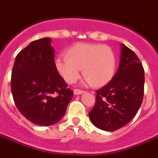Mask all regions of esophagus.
<instances>
[{"instance_id":"esophagus-1","label":"esophagus","mask_w":158,"mask_h":158,"mask_svg":"<svg viewBox=\"0 0 158 158\" xmlns=\"http://www.w3.org/2000/svg\"><path fill=\"white\" fill-rule=\"evenodd\" d=\"M84 91L82 90H79V89H75L74 90V94L75 95H81V94H83Z\"/></svg>"}]
</instances>
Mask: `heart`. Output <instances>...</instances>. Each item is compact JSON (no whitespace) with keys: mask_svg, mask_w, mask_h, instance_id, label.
Wrapping results in <instances>:
<instances>
[{"mask_svg":"<svg viewBox=\"0 0 158 158\" xmlns=\"http://www.w3.org/2000/svg\"><path fill=\"white\" fill-rule=\"evenodd\" d=\"M64 57L56 60V69L68 84L77 80L81 69L86 82L94 87L106 86L116 73V55L106 45L75 44L65 51Z\"/></svg>","mask_w":158,"mask_h":158,"instance_id":"heart-1","label":"heart"}]
</instances>
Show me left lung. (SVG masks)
Returning a JSON list of instances; mask_svg holds the SVG:
<instances>
[{
	"label": "left lung",
	"mask_w": 158,
	"mask_h": 158,
	"mask_svg": "<svg viewBox=\"0 0 158 158\" xmlns=\"http://www.w3.org/2000/svg\"><path fill=\"white\" fill-rule=\"evenodd\" d=\"M121 58L112 80L97 91L89 117L97 127L113 131L131 122L142 105L144 69L133 51L121 45Z\"/></svg>",
	"instance_id": "1"
}]
</instances>
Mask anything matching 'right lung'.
Segmentation results:
<instances>
[{"label":"right lung","mask_w":158,"mask_h":158,"mask_svg":"<svg viewBox=\"0 0 158 158\" xmlns=\"http://www.w3.org/2000/svg\"><path fill=\"white\" fill-rule=\"evenodd\" d=\"M52 39L34 41L21 50L14 62L10 88L15 105L27 120L51 126L63 117L73 92L59 75Z\"/></svg>","instance_id":"1"}]
</instances>
